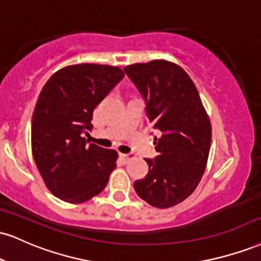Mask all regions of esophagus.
<instances>
[{
    "label": "esophagus",
    "instance_id": "34e87169",
    "mask_svg": "<svg viewBox=\"0 0 261 261\" xmlns=\"http://www.w3.org/2000/svg\"><path fill=\"white\" fill-rule=\"evenodd\" d=\"M120 158H121L124 162H128V161H131V159H134L135 155L131 154V153H128V154H124V153H121Z\"/></svg>",
    "mask_w": 261,
    "mask_h": 261
}]
</instances>
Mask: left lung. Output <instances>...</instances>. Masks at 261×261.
Returning a JSON list of instances; mask_svg holds the SVG:
<instances>
[{
	"instance_id": "left-lung-1",
	"label": "left lung",
	"mask_w": 261,
	"mask_h": 261,
	"mask_svg": "<svg viewBox=\"0 0 261 261\" xmlns=\"http://www.w3.org/2000/svg\"><path fill=\"white\" fill-rule=\"evenodd\" d=\"M124 70L146 100L147 121L161 134L154 139L158 155L146 159L148 174L135 181V191L152 206L170 208L190 197L202 180L212 143L209 117L180 65L154 59Z\"/></svg>"
}]
</instances>
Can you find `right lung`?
Instances as JSON below:
<instances>
[{
	"instance_id": "right-lung-1",
	"label": "right lung",
	"mask_w": 261,
	"mask_h": 261,
	"mask_svg": "<svg viewBox=\"0 0 261 261\" xmlns=\"http://www.w3.org/2000/svg\"><path fill=\"white\" fill-rule=\"evenodd\" d=\"M124 77L119 67L68 65L49 77L31 122V150L46 187L64 202L84 203L102 192L118 152L87 143L93 109Z\"/></svg>"
}]
</instances>
